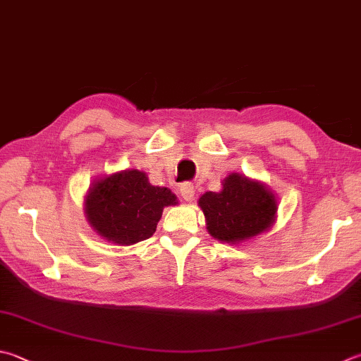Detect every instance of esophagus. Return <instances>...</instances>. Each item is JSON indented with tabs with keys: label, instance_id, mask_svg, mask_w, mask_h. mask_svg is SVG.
Returning <instances> with one entry per match:
<instances>
[{
	"label": "esophagus",
	"instance_id": "obj_1",
	"mask_svg": "<svg viewBox=\"0 0 361 361\" xmlns=\"http://www.w3.org/2000/svg\"><path fill=\"white\" fill-rule=\"evenodd\" d=\"M179 193L185 201H192L195 196V187L190 182H183L179 187Z\"/></svg>",
	"mask_w": 361,
	"mask_h": 361
}]
</instances>
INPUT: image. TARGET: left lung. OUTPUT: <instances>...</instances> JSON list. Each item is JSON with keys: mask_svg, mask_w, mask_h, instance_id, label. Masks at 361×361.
<instances>
[{"mask_svg": "<svg viewBox=\"0 0 361 361\" xmlns=\"http://www.w3.org/2000/svg\"><path fill=\"white\" fill-rule=\"evenodd\" d=\"M200 207L209 234L221 242L235 243L261 234L275 219L276 201L262 183L242 174H229L220 193L206 192Z\"/></svg>", "mask_w": 361, "mask_h": 361, "instance_id": "left-lung-1", "label": "left lung"}]
</instances>
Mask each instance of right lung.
<instances>
[{"label":"right lung","instance_id":"add662e5","mask_svg":"<svg viewBox=\"0 0 361 361\" xmlns=\"http://www.w3.org/2000/svg\"><path fill=\"white\" fill-rule=\"evenodd\" d=\"M176 202L165 187H154L138 169H126L97 180L86 200L91 226L106 240L133 245L155 233L163 207Z\"/></svg>","mask_w":361,"mask_h":361}]
</instances>
